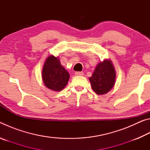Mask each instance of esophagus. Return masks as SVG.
Wrapping results in <instances>:
<instances>
[{
  "label": "esophagus",
  "instance_id": "obj_1",
  "mask_svg": "<svg viewBox=\"0 0 150 150\" xmlns=\"http://www.w3.org/2000/svg\"><path fill=\"white\" fill-rule=\"evenodd\" d=\"M75 74L76 76H83L84 75V73L81 72V71H77L75 72Z\"/></svg>",
  "mask_w": 150,
  "mask_h": 150
}]
</instances>
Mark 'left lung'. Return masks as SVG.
<instances>
[{"instance_id": "1", "label": "left lung", "mask_w": 150, "mask_h": 150, "mask_svg": "<svg viewBox=\"0 0 150 150\" xmlns=\"http://www.w3.org/2000/svg\"><path fill=\"white\" fill-rule=\"evenodd\" d=\"M116 72L111 61L104 60L97 64L89 81L93 90L102 95L109 92L115 84Z\"/></svg>"}]
</instances>
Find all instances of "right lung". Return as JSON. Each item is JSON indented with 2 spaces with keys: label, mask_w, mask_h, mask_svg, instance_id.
Instances as JSON below:
<instances>
[{
  "label": "right lung",
  "mask_w": 150,
  "mask_h": 150,
  "mask_svg": "<svg viewBox=\"0 0 150 150\" xmlns=\"http://www.w3.org/2000/svg\"><path fill=\"white\" fill-rule=\"evenodd\" d=\"M69 74L57 57H47L43 66L42 79L45 87L54 91L63 90L69 79Z\"/></svg>",
  "instance_id": "add662e5"
}]
</instances>
